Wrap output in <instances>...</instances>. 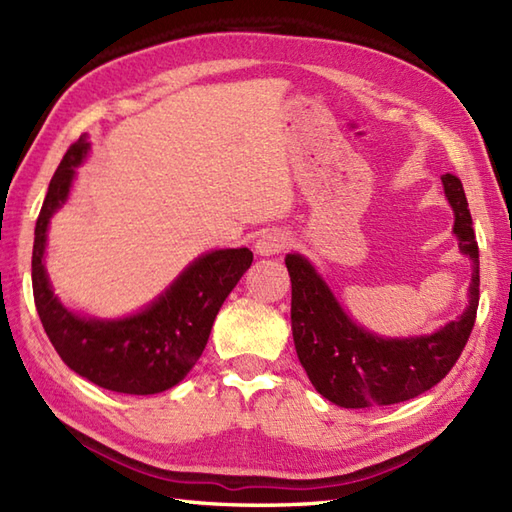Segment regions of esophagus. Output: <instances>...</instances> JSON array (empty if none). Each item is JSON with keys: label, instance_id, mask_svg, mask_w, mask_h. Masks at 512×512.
<instances>
[{"label": "esophagus", "instance_id": "esophagus-1", "mask_svg": "<svg viewBox=\"0 0 512 512\" xmlns=\"http://www.w3.org/2000/svg\"><path fill=\"white\" fill-rule=\"evenodd\" d=\"M290 246V237L288 233L279 231V228H268L262 235L257 237L255 242V250L259 255H277L281 250H286Z\"/></svg>", "mask_w": 512, "mask_h": 512}]
</instances>
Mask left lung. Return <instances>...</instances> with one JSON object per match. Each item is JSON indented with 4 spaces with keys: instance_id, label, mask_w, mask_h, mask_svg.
Masks as SVG:
<instances>
[{
    "instance_id": "obj_1",
    "label": "left lung",
    "mask_w": 512,
    "mask_h": 512,
    "mask_svg": "<svg viewBox=\"0 0 512 512\" xmlns=\"http://www.w3.org/2000/svg\"><path fill=\"white\" fill-rule=\"evenodd\" d=\"M453 206L460 250L473 259L471 301L460 319L431 336L380 339L345 317L325 281L301 255H288L292 281V336L310 383L345 409L396 405L438 385L458 361L475 325L480 303V250L460 178L442 176Z\"/></svg>"
}]
</instances>
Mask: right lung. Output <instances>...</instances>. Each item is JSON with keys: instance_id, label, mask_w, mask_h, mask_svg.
<instances>
[{"instance_id": "add662e5", "label": "right lung", "mask_w": 512, "mask_h": 512, "mask_svg": "<svg viewBox=\"0 0 512 512\" xmlns=\"http://www.w3.org/2000/svg\"><path fill=\"white\" fill-rule=\"evenodd\" d=\"M88 147L81 136L65 151L37 217L32 246L35 306L54 350L76 374L118 394H158L178 385L202 356L217 312L253 264V253L226 248L200 257L136 317L96 321L65 310L52 295L41 259L50 217L68 198L74 167L81 165Z\"/></svg>"}]
</instances>
